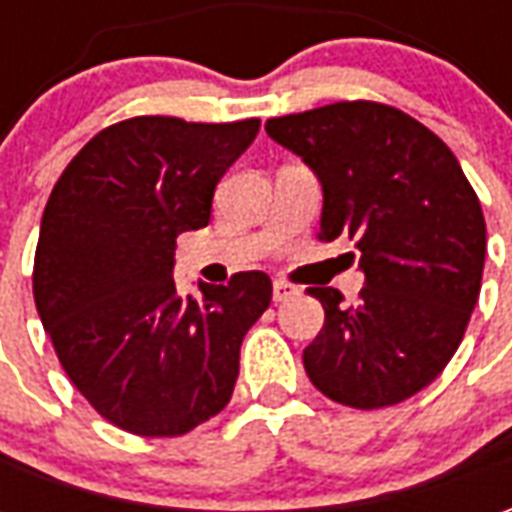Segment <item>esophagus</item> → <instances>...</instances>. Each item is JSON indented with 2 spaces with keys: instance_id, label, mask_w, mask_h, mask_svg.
<instances>
[{
  "instance_id": "34e87169",
  "label": "esophagus",
  "mask_w": 512,
  "mask_h": 512,
  "mask_svg": "<svg viewBox=\"0 0 512 512\" xmlns=\"http://www.w3.org/2000/svg\"><path fill=\"white\" fill-rule=\"evenodd\" d=\"M293 296H299V288H293V285H288V282H282V279H277L274 282V301H288L293 299Z\"/></svg>"
}]
</instances>
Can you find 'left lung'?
I'll return each instance as SVG.
<instances>
[{"mask_svg": "<svg viewBox=\"0 0 512 512\" xmlns=\"http://www.w3.org/2000/svg\"><path fill=\"white\" fill-rule=\"evenodd\" d=\"M266 134L321 180V241L356 238L365 288L343 304L310 288L326 312L304 370L343 406H395L439 376L480 296L485 219L458 158L400 109L340 101L271 117Z\"/></svg>", "mask_w": 512, "mask_h": 512, "instance_id": "left-lung-1", "label": "left lung"}]
</instances>
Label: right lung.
<instances>
[{
  "label": "right lung",
  "instance_id": "1",
  "mask_svg": "<svg viewBox=\"0 0 512 512\" xmlns=\"http://www.w3.org/2000/svg\"><path fill=\"white\" fill-rule=\"evenodd\" d=\"M260 120L134 117L104 128L51 191L35 252V307L90 406L136 436H183L233 397L244 334L271 279L175 288V238L211 222L216 183Z\"/></svg>",
  "mask_w": 512,
  "mask_h": 512
}]
</instances>
